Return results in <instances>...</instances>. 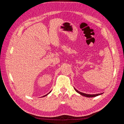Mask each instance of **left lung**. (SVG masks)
<instances>
[{"label":"left lung","mask_w":124,"mask_h":124,"mask_svg":"<svg viewBox=\"0 0 124 124\" xmlns=\"http://www.w3.org/2000/svg\"><path fill=\"white\" fill-rule=\"evenodd\" d=\"M74 89L75 91H76L78 93H80V94L82 96H83L84 97H88V98H90V97H96V96H98L99 95H100L101 94H102L103 93H97V94H87V93H82V92H80L78 91L77 89H76V88H75L74 87Z\"/></svg>","instance_id":"1"}]
</instances>
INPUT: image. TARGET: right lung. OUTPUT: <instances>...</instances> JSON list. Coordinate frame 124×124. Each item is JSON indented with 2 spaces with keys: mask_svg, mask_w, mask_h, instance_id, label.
<instances>
[{
  "mask_svg": "<svg viewBox=\"0 0 124 124\" xmlns=\"http://www.w3.org/2000/svg\"><path fill=\"white\" fill-rule=\"evenodd\" d=\"M51 92H50V93H47V94H46V95H44V96H42V97H46V96H47V95H48V94H49V93H51Z\"/></svg>",
  "mask_w": 124,
  "mask_h": 124,
  "instance_id": "obj_1",
  "label": "right lung"
}]
</instances>
